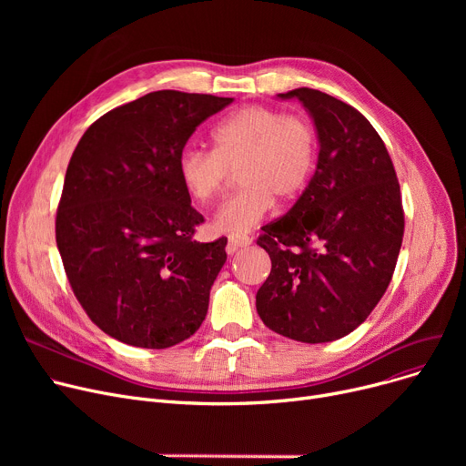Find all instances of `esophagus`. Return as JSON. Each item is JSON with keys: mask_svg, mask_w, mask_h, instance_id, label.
Here are the masks:
<instances>
[{"mask_svg": "<svg viewBox=\"0 0 466 466\" xmlns=\"http://www.w3.org/2000/svg\"><path fill=\"white\" fill-rule=\"evenodd\" d=\"M251 243H253V239L249 236H230L227 249H228V253H234V251H238L241 248H249Z\"/></svg>", "mask_w": 466, "mask_h": 466, "instance_id": "34e87169", "label": "esophagus"}]
</instances>
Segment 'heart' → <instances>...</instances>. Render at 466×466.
I'll use <instances>...</instances> for the list:
<instances>
[{
	"label": "heart",
	"mask_w": 466,
	"mask_h": 466,
	"mask_svg": "<svg viewBox=\"0 0 466 466\" xmlns=\"http://www.w3.org/2000/svg\"><path fill=\"white\" fill-rule=\"evenodd\" d=\"M213 151L185 149L177 176L194 202L208 204L239 167L241 190L220 204L213 228L241 236L274 206L295 200L308 187L317 160V137L308 120L268 106H246L225 116L211 132Z\"/></svg>",
	"instance_id": "1"
}]
</instances>
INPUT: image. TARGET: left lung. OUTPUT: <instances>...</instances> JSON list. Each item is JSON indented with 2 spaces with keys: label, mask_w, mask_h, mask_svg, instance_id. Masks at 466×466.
Wrapping results in <instances>:
<instances>
[{
  "label": "left lung",
  "mask_w": 466,
  "mask_h": 466,
  "mask_svg": "<svg viewBox=\"0 0 466 466\" xmlns=\"http://www.w3.org/2000/svg\"><path fill=\"white\" fill-rule=\"evenodd\" d=\"M278 97L308 111L319 155L297 204L257 239L272 260L257 311L281 336L323 344L364 323L393 278L400 187L381 137L355 107L313 88Z\"/></svg>",
  "instance_id": "left-lung-1"
}]
</instances>
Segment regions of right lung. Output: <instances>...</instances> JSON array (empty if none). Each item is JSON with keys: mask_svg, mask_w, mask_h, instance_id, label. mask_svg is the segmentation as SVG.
<instances>
[{"mask_svg": "<svg viewBox=\"0 0 466 466\" xmlns=\"http://www.w3.org/2000/svg\"><path fill=\"white\" fill-rule=\"evenodd\" d=\"M234 97L149 92L97 118L69 160L56 246L90 319L134 348L166 350L206 319L227 238L194 241L204 217L177 176L188 137Z\"/></svg>", "mask_w": 466, "mask_h": 466, "instance_id": "right-lung-1", "label": "right lung"}]
</instances>
